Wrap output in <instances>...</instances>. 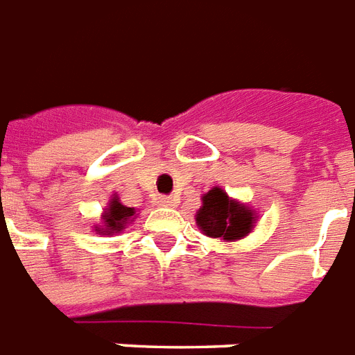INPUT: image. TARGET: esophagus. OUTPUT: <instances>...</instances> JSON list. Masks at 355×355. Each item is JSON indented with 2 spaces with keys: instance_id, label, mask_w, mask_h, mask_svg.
<instances>
[{
  "instance_id": "34e87169",
  "label": "esophagus",
  "mask_w": 355,
  "mask_h": 355,
  "mask_svg": "<svg viewBox=\"0 0 355 355\" xmlns=\"http://www.w3.org/2000/svg\"><path fill=\"white\" fill-rule=\"evenodd\" d=\"M157 203L164 207H175L178 205V198H175V196H159V198H157Z\"/></svg>"
}]
</instances>
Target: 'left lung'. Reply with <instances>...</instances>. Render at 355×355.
<instances>
[{
    "label": "left lung",
    "instance_id": "8db88e82",
    "mask_svg": "<svg viewBox=\"0 0 355 355\" xmlns=\"http://www.w3.org/2000/svg\"><path fill=\"white\" fill-rule=\"evenodd\" d=\"M253 212L229 200L218 187L203 196V207L196 214V223L203 234L223 240H240L253 229Z\"/></svg>",
    "mask_w": 355,
    "mask_h": 355
}]
</instances>
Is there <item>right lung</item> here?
<instances>
[{
	"mask_svg": "<svg viewBox=\"0 0 355 355\" xmlns=\"http://www.w3.org/2000/svg\"><path fill=\"white\" fill-rule=\"evenodd\" d=\"M135 214V211H133L132 207H124L123 203H119L117 200H113L112 203H110V209L106 211V214H104V222H106V225H104V229H102V232H115V231H123L124 229V223L128 222L130 216H133Z\"/></svg>",
	"mask_w": 355,
	"mask_h": 355,
	"instance_id": "right-lung-1",
	"label": "right lung"
}]
</instances>
